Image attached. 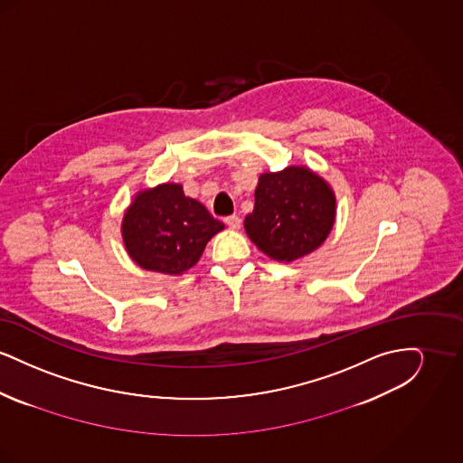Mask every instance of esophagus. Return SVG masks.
Instances as JSON below:
<instances>
[{"instance_id": "34e87169", "label": "esophagus", "mask_w": 463, "mask_h": 463, "mask_svg": "<svg viewBox=\"0 0 463 463\" xmlns=\"http://www.w3.org/2000/svg\"><path fill=\"white\" fill-rule=\"evenodd\" d=\"M225 225H227L229 229H232V231H238V229L241 227V219H240V217H236V215L227 217V219H225Z\"/></svg>"}]
</instances>
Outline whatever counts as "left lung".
<instances>
[{"instance_id": "obj_1", "label": "left lung", "mask_w": 463, "mask_h": 463, "mask_svg": "<svg viewBox=\"0 0 463 463\" xmlns=\"http://www.w3.org/2000/svg\"><path fill=\"white\" fill-rule=\"evenodd\" d=\"M335 217L336 198L330 184L306 165H291L259 176L244 231L269 259L291 264L326 241Z\"/></svg>"}]
</instances>
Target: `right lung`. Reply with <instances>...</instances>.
I'll return each mask as SVG.
<instances>
[{"label":"right lung","mask_w":463,"mask_h":463,"mask_svg":"<svg viewBox=\"0 0 463 463\" xmlns=\"http://www.w3.org/2000/svg\"><path fill=\"white\" fill-rule=\"evenodd\" d=\"M221 231L223 223L175 182L140 189L121 221V238L133 262L166 276H182L198 264Z\"/></svg>","instance_id":"right-lung-1"}]
</instances>
